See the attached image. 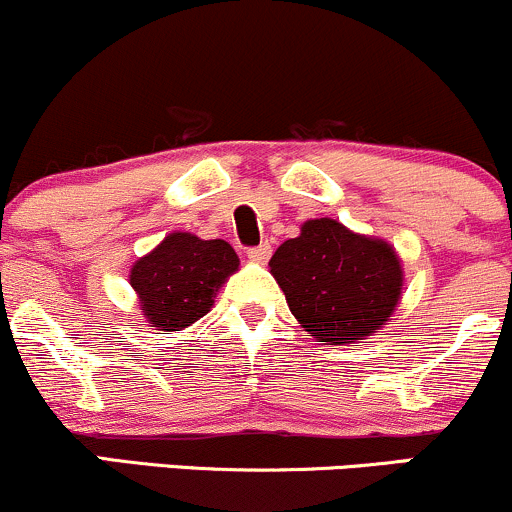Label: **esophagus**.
<instances>
[{
  "label": "esophagus",
  "mask_w": 512,
  "mask_h": 512,
  "mask_svg": "<svg viewBox=\"0 0 512 512\" xmlns=\"http://www.w3.org/2000/svg\"><path fill=\"white\" fill-rule=\"evenodd\" d=\"M268 256H271V244H261V246H254V249H249V261L254 263H266Z\"/></svg>",
  "instance_id": "obj_1"
}]
</instances>
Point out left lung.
Masks as SVG:
<instances>
[{
  "mask_svg": "<svg viewBox=\"0 0 512 512\" xmlns=\"http://www.w3.org/2000/svg\"><path fill=\"white\" fill-rule=\"evenodd\" d=\"M268 266L290 312L324 346H348L380 331L404 290L394 246L331 217L304 222Z\"/></svg>",
  "mask_w": 512,
  "mask_h": 512,
  "instance_id": "obj_1",
  "label": "left lung"
}]
</instances>
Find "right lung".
I'll list each match as a JSON object with an SVG mask.
<instances>
[{
  "label": "right lung",
  "instance_id": "right-lung-1",
  "mask_svg": "<svg viewBox=\"0 0 512 512\" xmlns=\"http://www.w3.org/2000/svg\"><path fill=\"white\" fill-rule=\"evenodd\" d=\"M239 256L225 239L171 232L130 268L142 317L157 331H183L210 312Z\"/></svg>",
  "mask_w": 512,
  "mask_h": 512
}]
</instances>
